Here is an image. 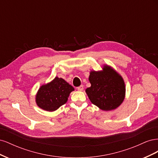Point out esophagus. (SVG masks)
<instances>
[{
  "mask_svg": "<svg viewBox=\"0 0 158 158\" xmlns=\"http://www.w3.org/2000/svg\"><path fill=\"white\" fill-rule=\"evenodd\" d=\"M77 89H78V91H82V90L84 89V86H83V85H80L79 87H78V88H77Z\"/></svg>",
  "mask_w": 158,
  "mask_h": 158,
  "instance_id": "esophagus-1",
  "label": "esophagus"
}]
</instances>
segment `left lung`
Instances as JSON below:
<instances>
[{"mask_svg":"<svg viewBox=\"0 0 158 158\" xmlns=\"http://www.w3.org/2000/svg\"><path fill=\"white\" fill-rule=\"evenodd\" d=\"M91 86L85 89L94 105L103 111L117 108L125 97V84L122 76L108 65L101 71H91Z\"/></svg>","mask_w":158,"mask_h":158,"instance_id":"obj_1","label":"left lung"}]
</instances>
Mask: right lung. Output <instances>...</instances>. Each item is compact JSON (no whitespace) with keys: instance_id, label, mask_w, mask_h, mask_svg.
<instances>
[{"instance_id":"add662e5","label":"right lung","mask_w":158,"mask_h":158,"mask_svg":"<svg viewBox=\"0 0 158 158\" xmlns=\"http://www.w3.org/2000/svg\"><path fill=\"white\" fill-rule=\"evenodd\" d=\"M74 88L61 78L55 77L51 82L42 85L36 94L35 102L41 109L54 111L66 103Z\"/></svg>"}]
</instances>
